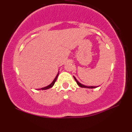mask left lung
I'll return each instance as SVG.
<instances>
[{"label":"left lung","instance_id":"obj_1","mask_svg":"<svg viewBox=\"0 0 132 132\" xmlns=\"http://www.w3.org/2000/svg\"><path fill=\"white\" fill-rule=\"evenodd\" d=\"M74 79L75 80V81H76V82L77 83L78 85L79 86V87H80L87 88H96V87H98V86H97V87L96 86H85V85H82V84H81L80 83H79V82H78V81L77 80V79H76V78H75V77H74Z\"/></svg>","mask_w":132,"mask_h":132}]
</instances>
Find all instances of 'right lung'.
<instances>
[{
  "mask_svg": "<svg viewBox=\"0 0 132 132\" xmlns=\"http://www.w3.org/2000/svg\"><path fill=\"white\" fill-rule=\"evenodd\" d=\"M58 75H59V71H58V72L57 75H56L55 78H54V79L53 80V82H52L51 83H50L49 85L47 86H46V87H43V88H41L38 89V90H39V89H41V90H45V89H49V88H52V87H53V86H54V83H55V81L57 80V78H58Z\"/></svg>",
  "mask_w": 132,
  "mask_h": 132,
  "instance_id": "add662e5",
  "label": "right lung"
}]
</instances>
